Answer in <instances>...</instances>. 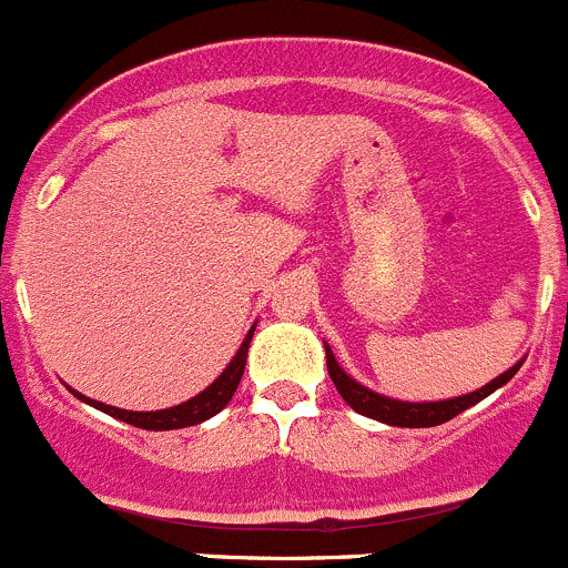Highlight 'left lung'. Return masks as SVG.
Segmentation results:
<instances>
[{"label": "left lung", "mask_w": 568, "mask_h": 568, "mask_svg": "<svg viewBox=\"0 0 568 568\" xmlns=\"http://www.w3.org/2000/svg\"><path fill=\"white\" fill-rule=\"evenodd\" d=\"M521 362H525V358H519L514 367H508L503 375H497V378L488 381V384L480 386V389L469 392V395L447 397V400L412 403V400H397V397H386L381 395V392H373L369 386L358 384L356 378H351V375L339 367L334 351H331L328 342H325V364H328V375L331 381H334L336 392L345 397L347 406H351L353 412L364 414V417L378 419V423L384 425H395V428H434V425H442L447 423V419L458 417L462 412L473 408L475 403H480L483 397H488L491 392H497L499 386L508 384V381L519 373Z\"/></svg>", "instance_id": "left-lung-1"}]
</instances>
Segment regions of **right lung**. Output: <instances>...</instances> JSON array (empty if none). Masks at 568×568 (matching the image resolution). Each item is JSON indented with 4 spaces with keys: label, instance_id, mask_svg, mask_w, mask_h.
<instances>
[{
    "label": "right lung",
    "instance_id": "add662e5",
    "mask_svg": "<svg viewBox=\"0 0 568 568\" xmlns=\"http://www.w3.org/2000/svg\"><path fill=\"white\" fill-rule=\"evenodd\" d=\"M254 328L256 325H251V331L245 334L240 351L234 353V358L226 364V369H223V373L217 375V378L212 381L204 392H199V395L190 397V400L179 403V406L162 408V412H126V408L104 406V403L91 400V397L80 395V392L71 389V386L69 389L74 392L77 400L88 403V406L99 408V412L110 414V417L121 419V423L134 425V428L176 430V428H190V425H201L204 419L215 417L217 412H223V408L229 406V400L234 397V392H237L240 378H243V373H245V362H248V345H251V339H254Z\"/></svg>",
    "mask_w": 568,
    "mask_h": 568
}]
</instances>
